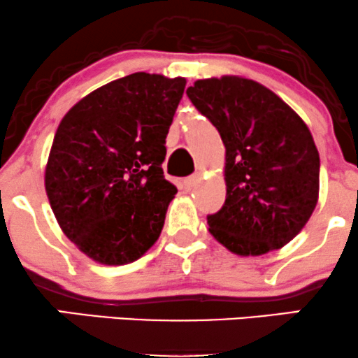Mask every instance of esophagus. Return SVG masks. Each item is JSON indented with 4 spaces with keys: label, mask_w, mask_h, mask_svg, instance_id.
Masks as SVG:
<instances>
[{
    "label": "esophagus",
    "mask_w": 358,
    "mask_h": 358,
    "mask_svg": "<svg viewBox=\"0 0 358 358\" xmlns=\"http://www.w3.org/2000/svg\"><path fill=\"white\" fill-rule=\"evenodd\" d=\"M200 182V176L199 175H192V176H188V178H185V187L187 188H193V187H196V183Z\"/></svg>",
    "instance_id": "obj_1"
}]
</instances>
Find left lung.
Returning <instances> with one entry per match:
<instances>
[{
	"label": "left lung",
	"mask_w": 358,
	"mask_h": 358,
	"mask_svg": "<svg viewBox=\"0 0 358 358\" xmlns=\"http://www.w3.org/2000/svg\"><path fill=\"white\" fill-rule=\"evenodd\" d=\"M225 146V203L208 232L237 256H261L301 232L320 192V155L301 117L273 90L237 76L187 89Z\"/></svg>",
	"instance_id": "8db88e82"
}]
</instances>
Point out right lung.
<instances>
[{
  "instance_id": "1",
  "label": "right lung",
  "mask_w": 358,
  "mask_h": 358,
  "mask_svg": "<svg viewBox=\"0 0 358 358\" xmlns=\"http://www.w3.org/2000/svg\"><path fill=\"white\" fill-rule=\"evenodd\" d=\"M183 77L136 72L92 90L57 127L45 190L62 232L92 261L122 266L158 241L176 187L165 139Z\"/></svg>"
}]
</instances>
